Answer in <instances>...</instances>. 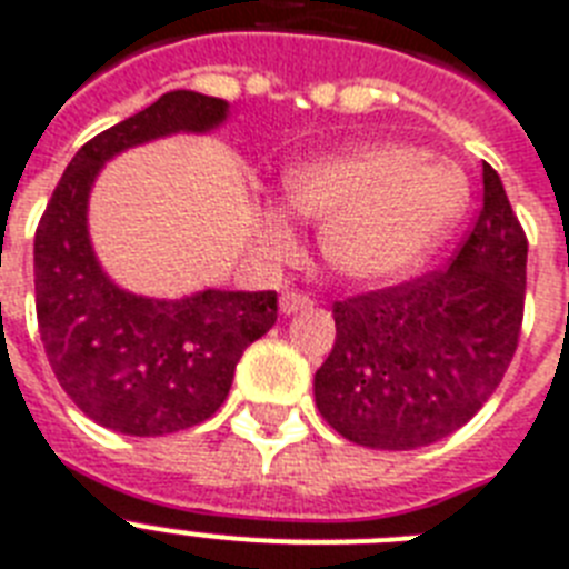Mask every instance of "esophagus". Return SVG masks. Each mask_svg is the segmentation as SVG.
<instances>
[{"instance_id":"esophagus-1","label":"esophagus","mask_w":569,"mask_h":569,"mask_svg":"<svg viewBox=\"0 0 569 569\" xmlns=\"http://www.w3.org/2000/svg\"><path fill=\"white\" fill-rule=\"evenodd\" d=\"M313 305V299L308 293H299V290H284L279 299L281 313H296V311H308Z\"/></svg>"}]
</instances>
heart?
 I'll return each instance as SVG.
<instances>
[{
  "label": "heart",
  "instance_id": "1",
  "mask_svg": "<svg viewBox=\"0 0 569 569\" xmlns=\"http://www.w3.org/2000/svg\"><path fill=\"white\" fill-rule=\"evenodd\" d=\"M290 211L319 223L331 270L351 281H387L419 264L468 203L462 171L407 144H358L290 168L281 177ZM267 243H288L284 214L261 218Z\"/></svg>",
  "mask_w": 569,
  "mask_h": 569
}]
</instances>
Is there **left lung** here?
Here are the masks:
<instances>
[{
    "instance_id": "obj_1",
    "label": "left lung",
    "mask_w": 569,
    "mask_h": 569,
    "mask_svg": "<svg viewBox=\"0 0 569 569\" xmlns=\"http://www.w3.org/2000/svg\"><path fill=\"white\" fill-rule=\"evenodd\" d=\"M527 250L482 162V209L445 270L335 302V349L313 375L319 416L375 450L425 448L471 421L518 349Z\"/></svg>"
}]
</instances>
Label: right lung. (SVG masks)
<instances>
[{
  "label": "right lung",
  "mask_w": 569,
  "mask_h": 569,
  "mask_svg": "<svg viewBox=\"0 0 569 569\" xmlns=\"http://www.w3.org/2000/svg\"><path fill=\"white\" fill-rule=\"evenodd\" d=\"M223 98L173 89L89 139L72 157L34 234L37 322L66 396L127 436H166L211 419L243 349L276 326V290H197L182 299L127 293L89 241V191L121 150L227 121Z\"/></svg>",
  "instance_id": "add662e5"
}]
</instances>
